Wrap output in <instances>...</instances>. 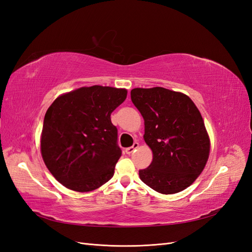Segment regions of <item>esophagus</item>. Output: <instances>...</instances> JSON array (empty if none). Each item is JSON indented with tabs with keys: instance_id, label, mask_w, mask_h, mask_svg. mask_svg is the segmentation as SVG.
<instances>
[{
	"instance_id": "esophagus-1",
	"label": "esophagus",
	"mask_w": 252,
	"mask_h": 252,
	"mask_svg": "<svg viewBox=\"0 0 252 252\" xmlns=\"http://www.w3.org/2000/svg\"><path fill=\"white\" fill-rule=\"evenodd\" d=\"M139 147V143H134L131 147H128V148H126L125 149V152L127 155H131L132 152H134L135 151V149Z\"/></svg>"
}]
</instances>
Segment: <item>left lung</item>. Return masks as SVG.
<instances>
[{
  "instance_id": "obj_1",
  "label": "left lung",
  "mask_w": 252,
  "mask_h": 252,
  "mask_svg": "<svg viewBox=\"0 0 252 252\" xmlns=\"http://www.w3.org/2000/svg\"><path fill=\"white\" fill-rule=\"evenodd\" d=\"M131 101L144 119V140L154 158L140 179L172 194L189 187L207 163L210 141L201 113L188 95L163 87L134 88Z\"/></svg>"
}]
</instances>
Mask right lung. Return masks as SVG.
<instances>
[{
  "instance_id": "obj_1",
  "label": "right lung",
  "mask_w": 252,
  "mask_h": 252,
  "mask_svg": "<svg viewBox=\"0 0 252 252\" xmlns=\"http://www.w3.org/2000/svg\"><path fill=\"white\" fill-rule=\"evenodd\" d=\"M127 90L94 85L57 97L44 118L41 154L61 184L88 192L108 182L122 155L110 116Z\"/></svg>"
}]
</instances>
